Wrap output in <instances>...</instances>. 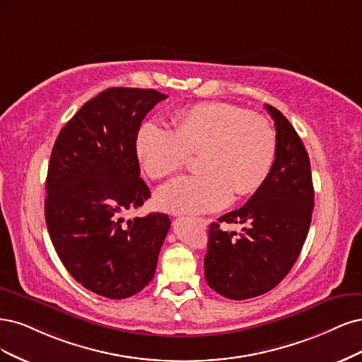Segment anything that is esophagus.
<instances>
[{
	"label": "esophagus",
	"mask_w": 362,
	"mask_h": 362,
	"mask_svg": "<svg viewBox=\"0 0 362 362\" xmlns=\"http://www.w3.org/2000/svg\"><path fill=\"white\" fill-rule=\"evenodd\" d=\"M194 221H197V223L200 224L202 227H206V226H207V221L203 219V218H194Z\"/></svg>",
	"instance_id": "34e87169"
}]
</instances>
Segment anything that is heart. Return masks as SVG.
<instances>
[{
    "instance_id": "1",
    "label": "heart",
    "mask_w": 362,
    "mask_h": 362,
    "mask_svg": "<svg viewBox=\"0 0 362 362\" xmlns=\"http://www.w3.org/2000/svg\"><path fill=\"white\" fill-rule=\"evenodd\" d=\"M173 131L153 122L139 126L136 156L151 179L185 167L200 151L194 176H180L160 186L155 203L173 214H207L236 198L254 194L274 165L276 138L263 115L238 105L203 102L177 111Z\"/></svg>"
}]
</instances>
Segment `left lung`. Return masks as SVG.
Returning a JSON list of instances; mask_svg holds the SVG:
<instances>
[{
    "instance_id": "1",
    "label": "left lung",
    "mask_w": 362,
    "mask_h": 362,
    "mask_svg": "<svg viewBox=\"0 0 362 362\" xmlns=\"http://www.w3.org/2000/svg\"><path fill=\"white\" fill-rule=\"evenodd\" d=\"M275 122L276 151L269 176L240 209L209 228L204 275L224 298L242 300L272 290L299 257L311 224L314 189L307 150L295 127L266 105ZM240 223L226 232L218 224Z\"/></svg>"
}]
</instances>
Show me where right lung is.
I'll return each instance as SVG.
<instances>
[{
	"label": "right lung",
	"mask_w": 362,
	"mask_h": 362,
	"mask_svg": "<svg viewBox=\"0 0 362 362\" xmlns=\"http://www.w3.org/2000/svg\"><path fill=\"white\" fill-rule=\"evenodd\" d=\"M167 95L108 88L58 134L46 176L45 219L62 263L79 284L110 299L129 298L155 275L170 230L165 214L123 223L150 197L139 179L136 132Z\"/></svg>",
	"instance_id": "1"
}]
</instances>
